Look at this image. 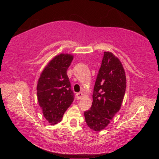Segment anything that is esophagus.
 Wrapping results in <instances>:
<instances>
[{"label": "esophagus", "instance_id": "esophagus-1", "mask_svg": "<svg viewBox=\"0 0 159 159\" xmlns=\"http://www.w3.org/2000/svg\"><path fill=\"white\" fill-rule=\"evenodd\" d=\"M83 96V94L82 93H76V98L77 99H80V98H82Z\"/></svg>", "mask_w": 159, "mask_h": 159}]
</instances>
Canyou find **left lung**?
<instances>
[{
	"label": "left lung",
	"instance_id": "8db88e82",
	"mask_svg": "<svg viewBox=\"0 0 159 159\" xmlns=\"http://www.w3.org/2000/svg\"><path fill=\"white\" fill-rule=\"evenodd\" d=\"M125 88L126 77L121 62L111 52H104L94 86L92 107L84 112L88 127L100 131L108 125L120 110Z\"/></svg>",
	"mask_w": 159,
	"mask_h": 159
}]
</instances>
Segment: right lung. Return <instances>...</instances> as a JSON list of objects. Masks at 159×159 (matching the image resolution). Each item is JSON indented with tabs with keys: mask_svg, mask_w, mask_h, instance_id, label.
Returning a JSON list of instances; mask_svg holds the SVG:
<instances>
[{
	"mask_svg": "<svg viewBox=\"0 0 159 159\" xmlns=\"http://www.w3.org/2000/svg\"><path fill=\"white\" fill-rule=\"evenodd\" d=\"M73 56L60 54L45 66L37 85V96L44 117L50 124L60 122L74 99L66 71Z\"/></svg>",
	"mask_w": 159,
	"mask_h": 159,
	"instance_id": "right-lung-1",
	"label": "right lung"
}]
</instances>
